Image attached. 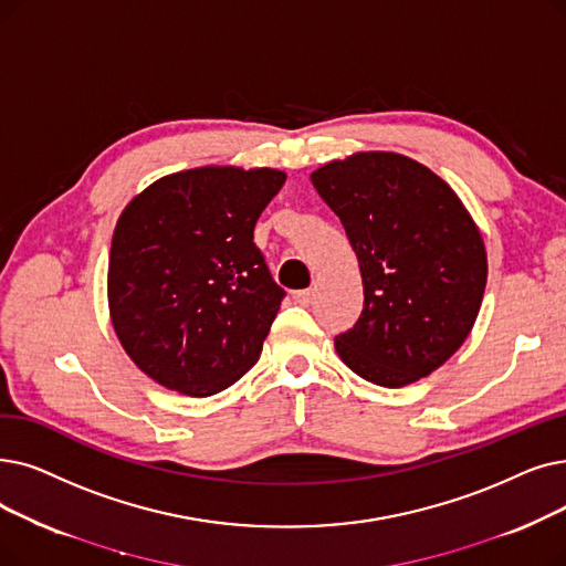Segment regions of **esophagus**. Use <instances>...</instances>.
I'll return each instance as SVG.
<instances>
[{"instance_id": "1", "label": "esophagus", "mask_w": 566, "mask_h": 566, "mask_svg": "<svg viewBox=\"0 0 566 566\" xmlns=\"http://www.w3.org/2000/svg\"><path fill=\"white\" fill-rule=\"evenodd\" d=\"M312 298H314V291H312V289L293 291V301H296V303H298V305H303V307H307V305L312 303Z\"/></svg>"}]
</instances>
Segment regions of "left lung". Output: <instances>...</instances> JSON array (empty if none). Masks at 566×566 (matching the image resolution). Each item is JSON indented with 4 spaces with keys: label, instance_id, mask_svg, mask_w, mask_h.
Masks as SVG:
<instances>
[{
    "label": "left lung",
    "instance_id": "8db88e82",
    "mask_svg": "<svg viewBox=\"0 0 566 566\" xmlns=\"http://www.w3.org/2000/svg\"><path fill=\"white\" fill-rule=\"evenodd\" d=\"M358 256L363 312L335 337L339 358L377 386L428 377L470 335L488 261L470 212L430 168L360 153L312 174Z\"/></svg>",
    "mask_w": 566,
    "mask_h": 566
}]
</instances>
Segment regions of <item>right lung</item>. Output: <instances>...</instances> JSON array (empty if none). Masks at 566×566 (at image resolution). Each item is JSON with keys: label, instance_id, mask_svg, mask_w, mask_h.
Listing matches in <instances>:
<instances>
[{"label": "right lung", "instance_id": "right-lung-1", "mask_svg": "<svg viewBox=\"0 0 566 566\" xmlns=\"http://www.w3.org/2000/svg\"><path fill=\"white\" fill-rule=\"evenodd\" d=\"M286 176L206 166L166 176L119 214L108 305L122 347L157 384L206 398L259 360L284 289L254 242Z\"/></svg>", "mask_w": 566, "mask_h": 566}]
</instances>
